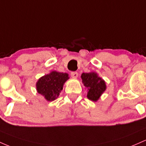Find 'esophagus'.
I'll return each instance as SVG.
<instances>
[{
  "instance_id": "obj_1",
  "label": "esophagus",
  "mask_w": 146,
  "mask_h": 146,
  "mask_svg": "<svg viewBox=\"0 0 146 146\" xmlns=\"http://www.w3.org/2000/svg\"><path fill=\"white\" fill-rule=\"evenodd\" d=\"M78 74L76 72H71V76L74 78H76L78 77Z\"/></svg>"
}]
</instances>
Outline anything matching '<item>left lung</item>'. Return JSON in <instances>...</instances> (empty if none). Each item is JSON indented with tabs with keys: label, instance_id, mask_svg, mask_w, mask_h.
<instances>
[{
	"label": "left lung",
	"instance_id": "obj_1",
	"mask_svg": "<svg viewBox=\"0 0 146 146\" xmlns=\"http://www.w3.org/2000/svg\"><path fill=\"white\" fill-rule=\"evenodd\" d=\"M81 79L83 85L88 89L87 96L92 101H96L106 90V82L95 72L83 73Z\"/></svg>",
	"mask_w": 146,
	"mask_h": 146
}]
</instances>
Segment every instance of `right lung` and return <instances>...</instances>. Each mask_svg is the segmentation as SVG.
<instances>
[{
  "instance_id": "right-lung-1",
  "label": "right lung",
  "mask_w": 146,
  "mask_h": 146,
  "mask_svg": "<svg viewBox=\"0 0 146 146\" xmlns=\"http://www.w3.org/2000/svg\"><path fill=\"white\" fill-rule=\"evenodd\" d=\"M69 79L68 74L52 71L38 80L36 90L48 101H54L59 96L63 85Z\"/></svg>"
}]
</instances>
